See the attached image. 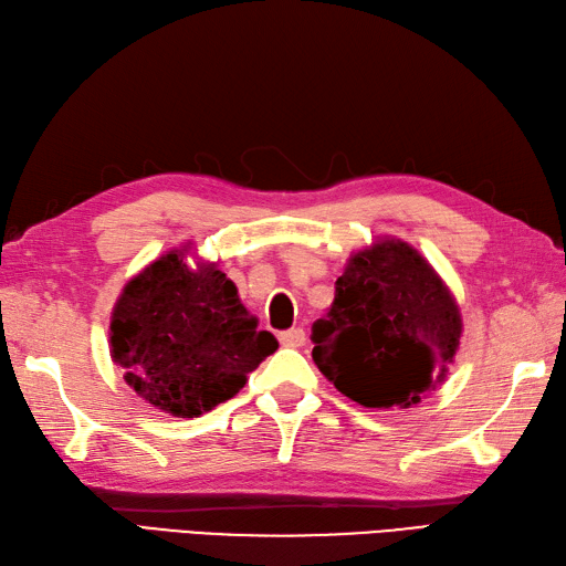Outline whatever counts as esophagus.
Segmentation results:
<instances>
[{
  "instance_id": "esophagus-1",
  "label": "esophagus",
  "mask_w": 566,
  "mask_h": 566,
  "mask_svg": "<svg viewBox=\"0 0 566 566\" xmlns=\"http://www.w3.org/2000/svg\"><path fill=\"white\" fill-rule=\"evenodd\" d=\"M279 340H281V346H285V348H302V346H305V331H302V328L283 331Z\"/></svg>"
}]
</instances>
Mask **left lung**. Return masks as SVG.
Returning a JSON list of instances; mask_svg holds the SVG:
<instances>
[{"label": "left lung", "mask_w": 566, "mask_h": 566, "mask_svg": "<svg viewBox=\"0 0 566 566\" xmlns=\"http://www.w3.org/2000/svg\"><path fill=\"white\" fill-rule=\"evenodd\" d=\"M463 322L457 300L418 250L379 240L355 252L334 305L312 326V357L365 408H410L444 381Z\"/></svg>", "instance_id": "1"}]
</instances>
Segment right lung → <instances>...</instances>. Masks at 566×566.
<instances>
[{
    "label": "right lung",
    "instance_id": "1",
    "mask_svg": "<svg viewBox=\"0 0 566 566\" xmlns=\"http://www.w3.org/2000/svg\"><path fill=\"white\" fill-rule=\"evenodd\" d=\"M172 250L124 285L109 319V353L144 401L175 418H199L235 396L275 353L238 287L216 264Z\"/></svg>",
    "mask_w": 566,
    "mask_h": 566
}]
</instances>
